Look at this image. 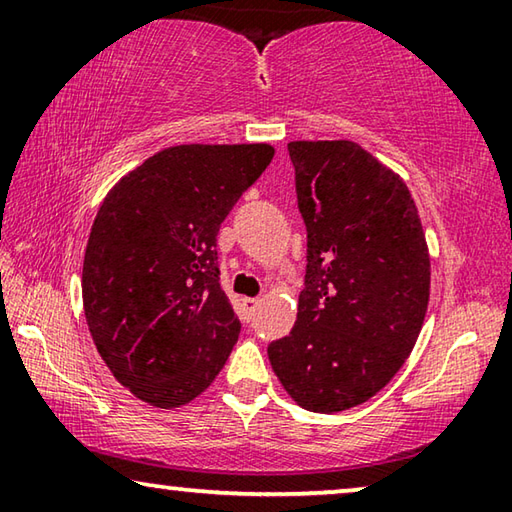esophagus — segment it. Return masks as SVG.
Returning <instances> with one entry per match:
<instances>
[{"label":"esophagus","mask_w":512,"mask_h":512,"mask_svg":"<svg viewBox=\"0 0 512 512\" xmlns=\"http://www.w3.org/2000/svg\"><path fill=\"white\" fill-rule=\"evenodd\" d=\"M257 307H259V300L257 298H244V320L253 318Z\"/></svg>","instance_id":"34e87169"}]
</instances>
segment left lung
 <instances>
[{
  "instance_id": "1",
  "label": "left lung",
  "mask_w": 512,
  "mask_h": 512,
  "mask_svg": "<svg viewBox=\"0 0 512 512\" xmlns=\"http://www.w3.org/2000/svg\"><path fill=\"white\" fill-rule=\"evenodd\" d=\"M307 228L305 289L268 345L302 409L336 413L379 393L409 357L429 302V253L404 180L359 144L291 142Z\"/></svg>"
}]
</instances>
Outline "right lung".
<instances>
[{"instance_id": "right-lung-1", "label": "right lung", "mask_w": 512, "mask_h": 512, "mask_svg": "<svg viewBox=\"0 0 512 512\" xmlns=\"http://www.w3.org/2000/svg\"><path fill=\"white\" fill-rule=\"evenodd\" d=\"M268 144H183L110 189L83 259V309L112 375L160 409L212 384L241 323L219 284L216 235L273 160Z\"/></svg>"}]
</instances>
